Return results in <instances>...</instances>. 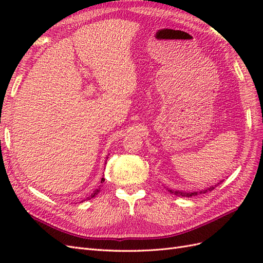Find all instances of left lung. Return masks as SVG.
Segmentation results:
<instances>
[{"label": "left lung", "mask_w": 263, "mask_h": 263, "mask_svg": "<svg viewBox=\"0 0 263 263\" xmlns=\"http://www.w3.org/2000/svg\"><path fill=\"white\" fill-rule=\"evenodd\" d=\"M218 184H220V183H217L216 185H214V186H211L210 189H206V190H203V191H201L200 193H206V192H209V191H212V190H214L215 187L216 186H218ZM171 193H173L174 195H179V196H186V197H191V196H195V195H197L198 193L197 192H189V193H186V192H180V191H172V190H169Z\"/></svg>", "instance_id": "1"}]
</instances>
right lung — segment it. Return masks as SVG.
Listing matches in <instances>:
<instances>
[{
  "instance_id": "right-lung-1",
  "label": "right lung",
  "mask_w": 263,
  "mask_h": 263,
  "mask_svg": "<svg viewBox=\"0 0 263 263\" xmlns=\"http://www.w3.org/2000/svg\"><path fill=\"white\" fill-rule=\"evenodd\" d=\"M104 181H105V179H104V178H102V180H101V183H104ZM99 192H100V190H95L94 192H93V194L91 195V197H87V200H89V198H92V197H94V196L97 195Z\"/></svg>"
}]
</instances>
